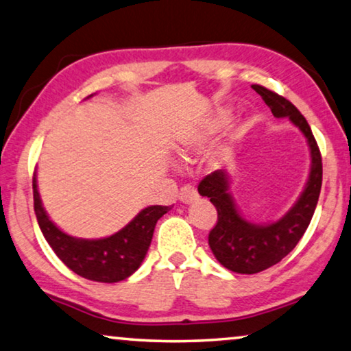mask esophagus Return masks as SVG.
Instances as JSON below:
<instances>
[{"label":"esophagus","instance_id":"1","mask_svg":"<svg viewBox=\"0 0 351 351\" xmlns=\"http://www.w3.org/2000/svg\"><path fill=\"white\" fill-rule=\"evenodd\" d=\"M198 198V193H197V189L191 184H186L181 187L180 191V200L182 203H192L193 200H197Z\"/></svg>","mask_w":351,"mask_h":351}]
</instances>
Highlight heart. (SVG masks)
<instances>
[{"instance_id":"heart-1","label":"heart","mask_w":351,"mask_h":351,"mask_svg":"<svg viewBox=\"0 0 351 351\" xmlns=\"http://www.w3.org/2000/svg\"><path fill=\"white\" fill-rule=\"evenodd\" d=\"M206 142V138L205 137H193V138H187V140H184V142H182V145H181V153L184 154V153H187V151H191V149H195V148H200V146ZM216 156L217 158H221L222 156V151H217L216 153Z\"/></svg>"}]
</instances>
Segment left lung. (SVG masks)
<instances>
[{
	"label": "left lung",
	"instance_id": "left-lung-1",
	"mask_svg": "<svg viewBox=\"0 0 351 351\" xmlns=\"http://www.w3.org/2000/svg\"><path fill=\"white\" fill-rule=\"evenodd\" d=\"M276 118H289L304 134L311 148V173L301 197L277 222L257 226L241 216L230 195V176L216 170L198 184V193L208 197L217 209V222L209 232L208 243L214 257L227 269L239 274H255L287 257L312 221L322 189V154L311 125L290 101L261 85H252Z\"/></svg>",
	"mask_w": 351,
	"mask_h": 351
}]
</instances>
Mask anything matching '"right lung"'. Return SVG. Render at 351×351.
Listing matches in <instances>:
<instances>
[{
	"label": "right lung",
	"mask_w": 351,
	"mask_h": 351,
	"mask_svg": "<svg viewBox=\"0 0 351 351\" xmlns=\"http://www.w3.org/2000/svg\"><path fill=\"white\" fill-rule=\"evenodd\" d=\"M34 213L40 232L67 268L88 280L113 284L128 279L142 265L148 252L154 227L169 206H148L118 233L102 239H82L66 234L47 216L42 206L38 181L33 178Z\"/></svg>",
	"instance_id": "1"
}]
</instances>
